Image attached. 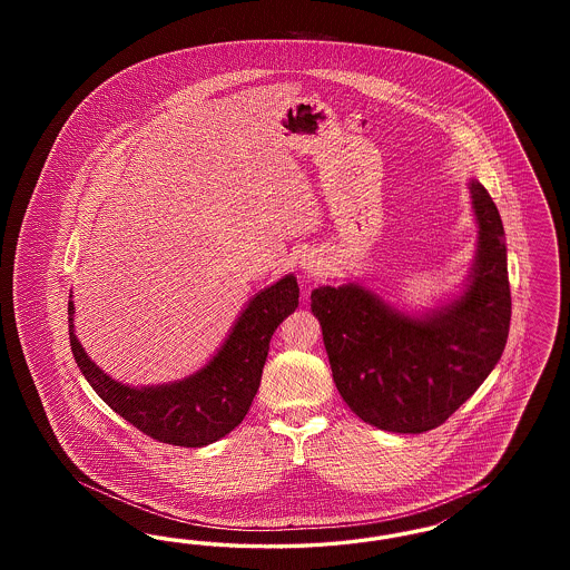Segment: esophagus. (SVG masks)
Segmentation results:
<instances>
[{"label": "esophagus", "instance_id": "1", "mask_svg": "<svg viewBox=\"0 0 570 570\" xmlns=\"http://www.w3.org/2000/svg\"><path fill=\"white\" fill-rule=\"evenodd\" d=\"M298 269L303 273H307V275H314V273L318 272V261H316L314 252H305V254H301Z\"/></svg>", "mask_w": 570, "mask_h": 570}]
</instances>
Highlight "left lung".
Returning <instances> with one entry per match:
<instances>
[{
    "mask_svg": "<svg viewBox=\"0 0 570 570\" xmlns=\"http://www.w3.org/2000/svg\"><path fill=\"white\" fill-rule=\"evenodd\" d=\"M468 190L479 237L458 295L428 312H406L358 282L312 291L340 395L384 432L423 434L442 425L504 353L511 325L504 226L479 179Z\"/></svg>",
    "mask_w": 570,
    "mask_h": 570,
    "instance_id": "obj_1",
    "label": "left lung"
}]
</instances>
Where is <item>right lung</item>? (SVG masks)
<instances>
[{"mask_svg":"<svg viewBox=\"0 0 570 570\" xmlns=\"http://www.w3.org/2000/svg\"><path fill=\"white\" fill-rule=\"evenodd\" d=\"M297 305V277L288 273L247 301L217 353L200 370L166 384L132 386L105 374L77 337L72 295L70 346L85 380L119 416L154 440L196 449L230 434L244 421L261 386L273 331Z\"/></svg>","mask_w":570,"mask_h":570,"instance_id":"1","label":"right lung"}]
</instances>
